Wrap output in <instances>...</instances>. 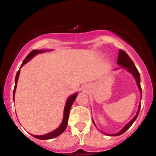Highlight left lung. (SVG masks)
Masks as SVG:
<instances>
[{"label": "left lung", "instance_id": "obj_1", "mask_svg": "<svg viewBox=\"0 0 156 156\" xmlns=\"http://www.w3.org/2000/svg\"><path fill=\"white\" fill-rule=\"evenodd\" d=\"M117 63H118V65L122 66L121 68L126 69V70H127L128 72H129V73L133 76V77H134L135 80H136V82H137V87H138L139 90H140V98H142V90H141V87H140V74H139L138 70L137 69L135 65L133 64V61H132L131 58L128 56L127 54H126L124 51L121 50V49H119V55H118V59H117ZM140 105H139L138 110H137V114H136V115L133 117V119H132L130 122H128L127 124H126L124 127L122 128L119 133H115V134H109L110 136H118V135H121L123 133H125V132H126V130H127L130 126H131V125L133 124V122L136 120L137 115H138L139 114V112H140Z\"/></svg>", "mask_w": 156, "mask_h": 156}]
</instances>
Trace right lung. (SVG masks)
I'll return each instance as SVG.
<instances>
[{"label": "right lung", "instance_id": "obj_1", "mask_svg": "<svg viewBox=\"0 0 156 156\" xmlns=\"http://www.w3.org/2000/svg\"><path fill=\"white\" fill-rule=\"evenodd\" d=\"M44 51H46V50L32 51L27 56V58L24 59V61L23 62V63H22V65H21V67L23 66H24L26 63L28 62L30 59L34 57V56H35L36 55H37V54H40V53H42V52H44ZM21 67H20V68H21ZM19 73H20V70H19V71L17 72V73H16V84H15V88H14V90H13V98H15V92H16V86H17V82H18V79H19ZM76 96H77V93L73 94H72L71 96H69V98L67 99V101H66V105H65V108H64V115H63L62 122L61 125L59 126V127H58L57 129H55L54 131L51 132V133H47V134L40 135V136H37V135H32V136L35 137V138L40 139V140H48V139H52V138H54V137H58V136H59L60 134H62V133L65 131V129H66V127H67L70 108H71L72 105H73V103L74 102L75 99L76 98Z\"/></svg>", "mask_w": 156, "mask_h": 156}]
</instances>
